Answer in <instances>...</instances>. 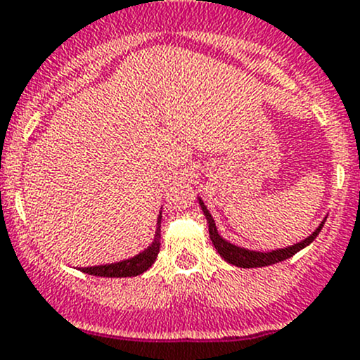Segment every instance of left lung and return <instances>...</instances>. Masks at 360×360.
<instances>
[{
  "label": "left lung",
  "instance_id": "1",
  "mask_svg": "<svg viewBox=\"0 0 360 360\" xmlns=\"http://www.w3.org/2000/svg\"><path fill=\"white\" fill-rule=\"evenodd\" d=\"M198 203H200L203 214H205L207 224H209L210 240H212V244H214V248H216L217 254H219V256L223 257L224 261H228L230 264H235V266H240V268L270 266V264L281 263V261L289 259V257L294 256V254L300 252L301 249H304L307 245H310L311 242L317 238L319 231L322 230V226H324V223H326V219L322 221V223L319 224L317 230H315L314 233L310 235V237H307L304 240H301L300 244L289 245V248H285V249L271 250V252H259V250H249V249H244V248H238V245L230 244L228 240H224V238L221 237L219 233H217L216 223H214L212 216H210V212L207 210V207L203 205L202 198H198Z\"/></svg>",
  "mask_w": 360,
  "mask_h": 360
}]
</instances>
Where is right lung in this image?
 I'll return each instance as SVG.
<instances>
[{
	"mask_svg": "<svg viewBox=\"0 0 360 360\" xmlns=\"http://www.w3.org/2000/svg\"><path fill=\"white\" fill-rule=\"evenodd\" d=\"M160 223H162V212H160L157 221V233H155L153 242L148 249L139 252L137 256L129 257V259L118 261V263L99 264V266H86L82 268L83 274L96 275V277H136V275L144 274L151 264L155 263L160 250Z\"/></svg>",
	"mask_w": 360,
	"mask_h": 360,
	"instance_id": "add662e5",
	"label": "right lung"
}]
</instances>
